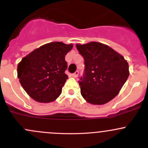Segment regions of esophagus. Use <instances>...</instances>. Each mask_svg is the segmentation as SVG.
<instances>
[{"label": "esophagus", "instance_id": "1", "mask_svg": "<svg viewBox=\"0 0 148 148\" xmlns=\"http://www.w3.org/2000/svg\"><path fill=\"white\" fill-rule=\"evenodd\" d=\"M78 74H79V71H75L74 74H72V75H71V76H72L74 78H77V77H78Z\"/></svg>", "mask_w": 148, "mask_h": 148}]
</instances>
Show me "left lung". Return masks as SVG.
<instances>
[{
  "label": "left lung",
  "mask_w": 148,
  "mask_h": 148,
  "mask_svg": "<svg viewBox=\"0 0 148 148\" xmlns=\"http://www.w3.org/2000/svg\"><path fill=\"white\" fill-rule=\"evenodd\" d=\"M84 59L85 69L79 82L81 95L88 103L106 104L114 99L129 77L125 58L106 44L96 41L77 44Z\"/></svg>",
  "instance_id": "obj_1"
}]
</instances>
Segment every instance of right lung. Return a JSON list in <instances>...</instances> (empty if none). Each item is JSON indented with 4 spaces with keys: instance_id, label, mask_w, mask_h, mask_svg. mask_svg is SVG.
Masks as SVG:
<instances>
[{
    "instance_id": "1",
    "label": "right lung",
    "mask_w": 148,
    "mask_h": 148,
    "mask_svg": "<svg viewBox=\"0 0 148 148\" xmlns=\"http://www.w3.org/2000/svg\"><path fill=\"white\" fill-rule=\"evenodd\" d=\"M72 48L73 44L51 42L36 49L19 62L18 78L33 99L49 103L59 97L68 79L65 56Z\"/></svg>"
}]
</instances>
